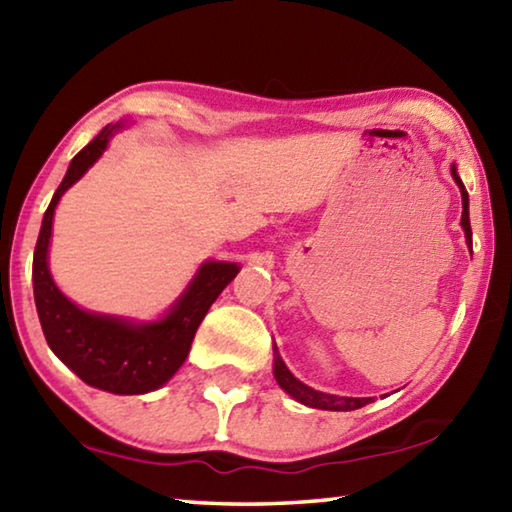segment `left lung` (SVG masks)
Listing matches in <instances>:
<instances>
[{"instance_id":"1","label":"left lung","mask_w":512,"mask_h":512,"mask_svg":"<svg viewBox=\"0 0 512 512\" xmlns=\"http://www.w3.org/2000/svg\"><path fill=\"white\" fill-rule=\"evenodd\" d=\"M450 175H453L455 184L459 186V193H462V228L466 235V244L468 248H473V230H470V217H468V190L462 182V177L457 173V166H450ZM275 350V364H273V375L277 379V384L282 386V390L295 399V402L310 406V408H319V410H357L366 404L373 402V397H342V395H330V393H322V390H315L306 386L304 382L290 373L288 366L284 364V359L279 357L277 346H273Z\"/></svg>"}]
</instances>
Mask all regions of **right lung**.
I'll return each instance as SVG.
<instances>
[{"instance_id":"1","label":"right lung","mask_w":512,"mask_h":512,"mask_svg":"<svg viewBox=\"0 0 512 512\" xmlns=\"http://www.w3.org/2000/svg\"><path fill=\"white\" fill-rule=\"evenodd\" d=\"M126 122L108 124L70 162L62 184L44 213L33 257L35 306L50 350L88 386L113 395H144L168 384L186 362L190 344L208 308L233 282L242 266L208 259L197 268L184 293L153 322L93 313L57 288L48 268L53 217L66 190L104 155Z\"/></svg>"}]
</instances>
